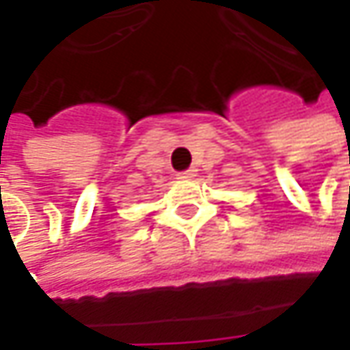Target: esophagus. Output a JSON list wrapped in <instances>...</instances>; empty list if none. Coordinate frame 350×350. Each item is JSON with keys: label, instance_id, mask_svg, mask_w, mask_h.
Instances as JSON below:
<instances>
[{"label": "esophagus", "instance_id": "esophagus-1", "mask_svg": "<svg viewBox=\"0 0 350 350\" xmlns=\"http://www.w3.org/2000/svg\"><path fill=\"white\" fill-rule=\"evenodd\" d=\"M179 177H181V179H195V177H196V169L195 167L187 169L185 173H179Z\"/></svg>", "mask_w": 350, "mask_h": 350}]
</instances>
